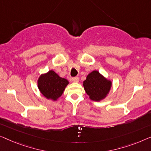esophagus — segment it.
<instances>
[{"label":"esophagus","mask_w":151,"mask_h":151,"mask_svg":"<svg viewBox=\"0 0 151 151\" xmlns=\"http://www.w3.org/2000/svg\"><path fill=\"white\" fill-rule=\"evenodd\" d=\"M78 80H79V78H78V76H75V77H73L71 78L72 81H73L75 83H77L78 81Z\"/></svg>","instance_id":"34e87169"}]
</instances>
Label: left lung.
<instances>
[{
	"instance_id": "1",
	"label": "left lung",
	"mask_w": 151,
	"mask_h": 151,
	"mask_svg": "<svg viewBox=\"0 0 151 151\" xmlns=\"http://www.w3.org/2000/svg\"><path fill=\"white\" fill-rule=\"evenodd\" d=\"M83 86L90 99L99 101L108 94L111 82L104 78L99 72L94 70L87 76L86 79L83 81Z\"/></svg>"
}]
</instances>
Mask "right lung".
I'll return each mask as SVG.
<instances>
[{
    "mask_svg": "<svg viewBox=\"0 0 151 151\" xmlns=\"http://www.w3.org/2000/svg\"><path fill=\"white\" fill-rule=\"evenodd\" d=\"M68 81L61 78L53 70L40 76L38 79V88L44 96L55 101L61 96Z\"/></svg>",
    "mask_w": 151,
    "mask_h": 151,
    "instance_id": "right-lung-1",
    "label": "right lung"
}]
</instances>
